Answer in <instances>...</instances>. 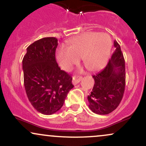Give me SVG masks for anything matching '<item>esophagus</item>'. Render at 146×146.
<instances>
[{"mask_svg":"<svg viewBox=\"0 0 146 146\" xmlns=\"http://www.w3.org/2000/svg\"><path fill=\"white\" fill-rule=\"evenodd\" d=\"M82 80V78L80 76H76V75H75V76H73V84H74V85H76V84H78L79 82H80V81Z\"/></svg>","mask_w":146,"mask_h":146,"instance_id":"34e87169","label":"esophagus"}]
</instances>
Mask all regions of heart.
I'll use <instances>...</instances> for the list:
<instances>
[{"label": "heart", "instance_id": "1", "mask_svg": "<svg viewBox=\"0 0 146 146\" xmlns=\"http://www.w3.org/2000/svg\"><path fill=\"white\" fill-rule=\"evenodd\" d=\"M111 45L108 35L87 32L72 38L68 47H60L56 52V58L60 66L66 71L71 69L82 58L88 71H96L106 64Z\"/></svg>", "mask_w": 146, "mask_h": 146}]
</instances>
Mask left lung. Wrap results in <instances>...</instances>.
I'll use <instances>...</instances> for the list:
<instances>
[{"label":"left lung","mask_w":146,"mask_h":146,"mask_svg":"<svg viewBox=\"0 0 146 146\" xmlns=\"http://www.w3.org/2000/svg\"><path fill=\"white\" fill-rule=\"evenodd\" d=\"M115 50L106 66L92 78L94 84L88 96L89 108L94 113L106 115L118 107L125 90V61L120 45L114 41Z\"/></svg>","instance_id":"left-lung-1"}]
</instances>
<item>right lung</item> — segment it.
<instances>
[{
	"label": "right lung",
	"mask_w": 146,
	"mask_h": 146,
	"mask_svg": "<svg viewBox=\"0 0 146 146\" xmlns=\"http://www.w3.org/2000/svg\"><path fill=\"white\" fill-rule=\"evenodd\" d=\"M58 39L45 37L27 47L22 60L24 84L28 99L36 111L52 115L64 104L74 87L72 77L58 66L56 60Z\"/></svg>",
	"instance_id": "1"
}]
</instances>
